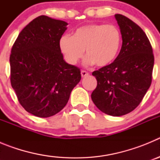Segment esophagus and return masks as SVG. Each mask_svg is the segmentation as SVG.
I'll return each mask as SVG.
<instances>
[{"instance_id": "1", "label": "esophagus", "mask_w": 160, "mask_h": 160, "mask_svg": "<svg viewBox=\"0 0 160 160\" xmlns=\"http://www.w3.org/2000/svg\"><path fill=\"white\" fill-rule=\"evenodd\" d=\"M81 74H82V77H86V76L89 75V73L87 71H86V70H82Z\"/></svg>"}]
</instances>
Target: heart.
<instances>
[{"instance_id":"obj_1","label":"heart","mask_w":160,"mask_h":160,"mask_svg":"<svg viewBox=\"0 0 160 160\" xmlns=\"http://www.w3.org/2000/svg\"><path fill=\"white\" fill-rule=\"evenodd\" d=\"M122 43L121 32L114 25L89 24L78 28L73 36L63 35L59 47L69 64L74 65L84 55L88 57L85 63H95L99 67L112 63L118 56Z\"/></svg>"}]
</instances>
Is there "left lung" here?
Instances as JSON below:
<instances>
[{"label":"left lung","mask_w":160,"mask_h":160,"mask_svg":"<svg viewBox=\"0 0 160 160\" xmlns=\"http://www.w3.org/2000/svg\"><path fill=\"white\" fill-rule=\"evenodd\" d=\"M122 38L115 60L92 73L97 87L91 94L96 107L111 116H122L141 102L152 81L154 54L144 31L122 14H115Z\"/></svg>","instance_id":"left-lung-1"}]
</instances>
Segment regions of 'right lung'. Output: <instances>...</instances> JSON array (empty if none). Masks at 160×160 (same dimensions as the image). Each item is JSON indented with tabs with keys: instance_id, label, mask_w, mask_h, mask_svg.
I'll return each instance as SVG.
<instances>
[{
	"instance_id": "obj_1",
	"label": "right lung",
	"mask_w": 160,
	"mask_h": 160,
	"mask_svg": "<svg viewBox=\"0 0 160 160\" xmlns=\"http://www.w3.org/2000/svg\"><path fill=\"white\" fill-rule=\"evenodd\" d=\"M67 25L38 17L21 31L11 49L12 87L22 107L37 117L47 118L62 111L81 80L80 69L63 60L59 47Z\"/></svg>"
}]
</instances>
